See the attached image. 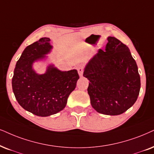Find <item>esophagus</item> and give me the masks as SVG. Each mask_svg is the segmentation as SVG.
I'll list each match as a JSON object with an SVG mask.
<instances>
[{
    "label": "esophagus",
    "instance_id": "34e87169",
    "mask_svg": "<svg viewBox=\"0 0 154 154\" xmlns=\"http://www.w3.org/2000/svg\"><path fill=\"white\" fill-rule=\"evenodd\" d=\"M77 71H78V73H79V77H82L83 75V67H82V66H79L78 67H77Z\"/></svg>",
    "mask_w": 154,
    "mask_h": 154
}]
</instances>
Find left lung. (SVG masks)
<instances>
[{
    "instance_id": "obj_1",
    "label": "left lung",
    "mask_w": 154,
    "mask_h": 154,
    "mask_svg": "<svg viewBox=\"0 0 154 154\" xmlns=\"http://www.w3.org/2000/svg\"><path fill=\"white\" fill-rule=\"evenodd\" d=\"M105 50L100 49L85 68L90 82L87 91L91 106L101 114H123L137 101L141 80L135 60L127 46L108 37Z\"/></svg>"
}]
</instances>
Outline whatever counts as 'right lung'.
Masks as SVG:
<instances>
[{
  "instance_id": "right-lung-1",
  "label": "right lung",
  "mask_w": 154,
  "mask_h": 154,
  "mask_svg": "<svg viewBox=\"0 0 154 154\" xmlns=\"http://www.w3.org/2000/svg\"><path fill=\"white\" fill-rule=\"evenodd\" d=\"M50 42V38H42L27 47L17 60L12 79L18 104L39 116H48L63 110L79 78L76 69L64 72L53 65L48 66L42 75L32 69L35 62L44 59L51 51Z\"/></svg>"
}]
</instances>
